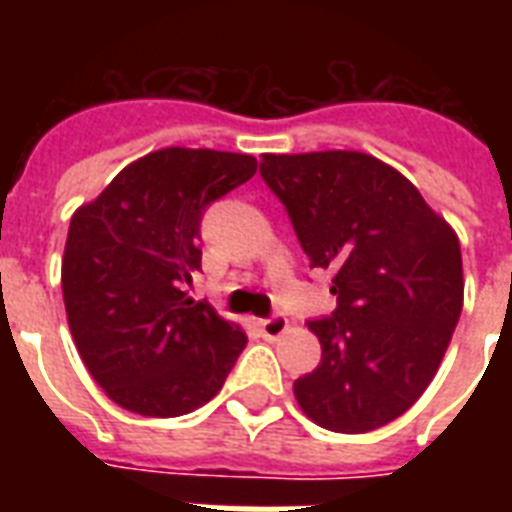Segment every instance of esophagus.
Returning a JSON list of instances; mask_svg holds the SVG:
<instances>
[{"label":"esophagus","instance_id":"34e87169","mask_svg":"<svg viewBox=\"0 0 512 512\" xmlns=\"http://www.w3.org/2000/svg\"><path fill=\"white\" fill-rule=\"evenodd\" d=\"M287 329H289V324L284 316H271V319L260 321V332H263L265 340H279V337L284 335Z\"/></svg>","mask_w":512,"mask_h":512}]
</instances>
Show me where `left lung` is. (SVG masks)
<instances>
[{"label":"left lung","instance_id":"8db88e82","mask_svg":"<svg viewBox=\"0 0 512 512\" xmlns=\"http://www.w3.org/2000/svg\"><path fill=\"white\" fill-rule=\"evenodd\" d=\"M311 268L332 273V319L308 321L321 364L295 380L335 433L388 425L436 377L462 313L460 239L412 180L361 151L263 154Z\"/></svg>","mask_w":512,"mask_h":512}]
</instances>
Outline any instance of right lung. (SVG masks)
Wrapping results in <instances>:
<instances>
[{
  "mask_svg": "<svg viewBox=\"0 0 512 512\" xmlns=\"http://www.w3.org/2000/svg\"><path fill=\"white\" fill-rule=\"evenodd\" d=\"M255 172L249 154L162 148L71 217L60 268L68 327L87 372L127 412L199 409L247 345L239 324L183 289L201 271L204 207Z\"/></svg>",
  "mask_w": 512,
  "mask_h": 512,
  "instance_id": "obj_1",
  "label": "right lung"
}]
</instances>
